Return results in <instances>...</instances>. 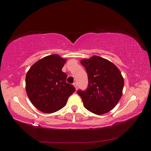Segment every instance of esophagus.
<instances>
[{
	"mask_svg": "<svg viewBox=\"0 0 151 151\" xmlns=\"http://www.w3.org/2000/svg\"><path fill=\"white\" fill-rule=\"evenodd\" d=\"M73 86H74V87H75V88H76V90H78V83H76V82H75V83H73Z\"/></svg>",
	"mask_w": 151,
	"mask_h": 151,
	"instance_id": "34e87169",
	"label": "esophagus"
}]
</instances>
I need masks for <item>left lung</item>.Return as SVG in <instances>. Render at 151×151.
<instances>
[{"label":"left lung","instance_id":"8db88e82","mask_svg":"<svg viewBox=\"0 0 151 151\" xmlns=\"http://www.w3.org/2000/svg\"><path fill=\"white\" fill-rule=\"evenodd\" d=\"M81 63L88 77L87 89L77 92L83 106L98 115L110 112L122 94L124 80L120 70L111 61L96 55L82 59Z\"/></svg>","mask_w":151,"mask_h":151}]
</instances>
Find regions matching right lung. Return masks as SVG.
<instances>
[{"label": "right lung", "mask_w": 151, "mask_h": 151, "mask_svg": "<svg viewBox=\"0 0 151 151\" xmlns=\"http://www.w3.org/2000/svg\"><path fill=\"white\" fill-rule=\"evenodd\" d=\"M66 61L58 55L41 59L31 67L26 75V92L37 109L44 113L57 112L66 105L75 92L66 82L67 74L61 70Z\"/></svg>", "instance_id": "right-lung-1"}]
</instances>
